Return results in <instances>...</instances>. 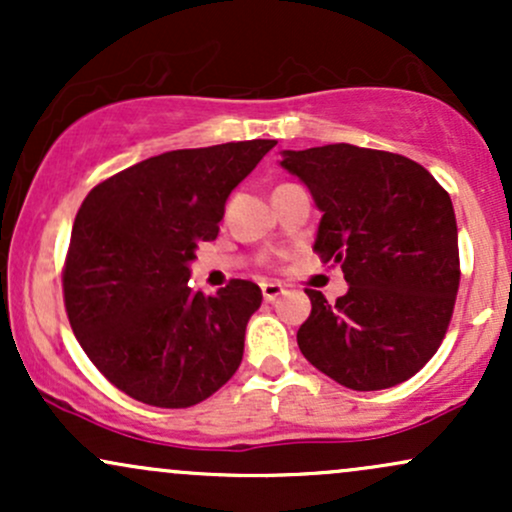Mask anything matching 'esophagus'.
Returning <instances> with one entry per match:
<instances>
[{
  "label": "esophagus",
  "mask_w": 512,
  "mask_h": 512,
  "mask_svg": "<svg viewBox=\"0 0 512 512\" xmlns=\"http://www.w3.org/2000/svg\"><path fill=\"white\" fill-rule=\"evenodd\" d=\"M284 284H279V281H264L262 284V296L264 301H276V298L284 293Z\"/></svg>",
  "instance_id": "1"
}]
</instances>
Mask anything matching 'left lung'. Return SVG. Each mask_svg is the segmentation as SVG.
<instances>
[{
    "instance_id": "obj_1",
    "label": "left lung",
    "mask_w": 512,
    "mask_h": 512,
    "mask_svg": "<svg viewBox=\"0 0 512 512\" xmlns=\"http://www.w3.org/2000/svg\"><path fill=\"white\" fill-rule=\"evenodd\" d=\"M322 211L313 250L342 264L334 303L308 289L298 349L349 390L395 387L438 351L460 286L450 195L424 166L390 151L327 144L281 151Z\"/></svg>"
}]
</instances>
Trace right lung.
I'll return each mask as SVG.
<instances>
[{
  "instance_id": "obj_1",
  "label": "right lung",
  "mask_w": 512,
  "mask_h": 512,
  "mask_svg": "<svg viewBox=\"0 0 512 512\" xmlns=\"http://www.w3.org/2000/svg\"><path fill=\"white\" fill-rule=\"evenodd\" d=\"M274 139L178 149L93 187L74 219L62 286L81 349L125 395L163 409L204 402L243 361L260 286H187L202 240L219 236L226 199Z\"/></svg>"
}]
</instances>
